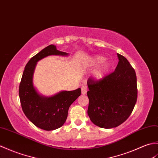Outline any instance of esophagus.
Listing matches in <instances>:
<instances>
[{
    "mask_svg": "<svg viewBox=\"0 0 158 158\" xmlns=\"http://www.w3.org/2000/svg\"><path fill=\"white\" fill-rule=\"evenodd\" d=\"M81 90H82V94H86V93H87V88H86V86H82L81 87Z\"/></svg>",
    "mask_w": 158,
    "mask_h": 158,
    "instance_id": "34e87169",
    "label": "esophagus"
}]
</instances>
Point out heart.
<instances>
[{"mask_svg": "<svg viewBox=\"0 0 158 158\" xmlns=\"http://www.w3.org/2000/svg\"><path fill=\"white\" fill-rule=\"evenodd\" d=\"M105 60H106V58L102 57V56H96V57H93V59H92V64L93 65H99L101 64H103ZM108 68V64H107V63L103 64L94 72L93 75L94 76V78L97 79L102 78L104 75L106 74Z\"/></svg>", "mask_w": 158, "mask_h": 158, "instance_id": "1", "label": "heart"}]
</instances>
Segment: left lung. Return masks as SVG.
<instances>
[{
  "label": "left lung",
  "mask_w": 158,
  "mask_h": 158,
  "mask_svg": "<svg viewBox=\"0 0 158 158\" xmlns=\"http://www.w3.org/2000/svg\"><path fill=\"white\" fill-rule=\"evenodd\" d=\"M118 57L114 72L99 80H87L88 115L94 124L103 128L117 127L124 122L137 100L135 69L123 55L118 53Z\"/></svg>",
  "instance_id": "8db88e82"
}]
</instances>
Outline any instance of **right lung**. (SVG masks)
Segmentation results:
<instances>
[{
    "label": "right lung",
    "instance_id": "right-lung-1",
    "mask_svg": "<svg viewBox=\"0 0 158 158\" xmlns=\"http://www.w3.org/2000/svg\"><path fill=\"white\" fill-rule=\"evenodd\" d=\"M52 55H67L68 53L57 50L52 44L44 48L27 62L19 87L24 114L36 127L44 131H53L62 127L67 119L69 106L81 94L80 88L72 91H61L51 97H43L37 93L32 82L36 63Z\"/></svg>",
    "mask_w": 158,
    "mask_h": 158
}]
</instances>
